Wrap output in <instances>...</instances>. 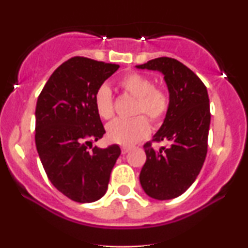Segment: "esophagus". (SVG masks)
I'll return each mask as SVG.
<instances>
[{"label": "esophagus", "mask_w": 248, "mask_h": 248, "mask_svg": "<svg viewBox=\"0 0 248 248\" xmlns=\"http://www.w3.org/2000/svg\"><path fill=\"white\" fill-rule=\"evenodd\" d=\"M129 150H130V147L129 146H122L121 147L122 154H127L128 152H129Z\"/></svg>", "instance_id": "obj_1"}]
</instances>
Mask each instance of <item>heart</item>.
<instances>
[{"instance_id": "obj_1", "label": "heart", "mask_w": 248, "mask_h": 248, "mask_svg": "<svg viewBox=\"0 0 248 248\" xmlns=\"http://www.w3.org/2000/svg\"><path fill=\"white\" fill-rule=\"evenodd\" d=\"M121 87L134 98L138 99L135 114H146L154 122H160L169 109V95L164 90L155 87L154 81L139 73H129L120 80ZM95 108L102 119L113 118L114 102L112 92L106 85L96 91L94 96ZM150 133V124L144 115H139L130 120L118 119L107 126V136L115 143L130 146L146 139Z\"/></svg>"}]
</instances>
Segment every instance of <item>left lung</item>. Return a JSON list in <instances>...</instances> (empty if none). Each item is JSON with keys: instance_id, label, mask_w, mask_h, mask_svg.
<instances>
[{"instance_id": "left-lung-1", "label": "left lung", "mask_w": 248, "mask_h": 248, "mask_svg": "<svg viewBox=\"0 0 248 248\" xmlns=\"http://www.w3.org/2000/svg\"><path fill=\"white\" fill-rule=\"evenodd\" d=\"M138 69L158 71L169 91V109L153 141H166L155 150L144 144L147 160L140 172L142 189L149 197L167 201L181 196L201 172L207 153L210 100L203 81L189 67L169 57L138 65Z\"/></svg>"}]
</instances>
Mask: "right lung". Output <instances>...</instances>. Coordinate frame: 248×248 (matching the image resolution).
I'll return each instance as SVG.
<instances>
[{
    "mask_svg": "<svg viewBox=\"0 0 248 248\" xmlns=\"http://www.w3.org/2000/svg\"><path fill=\"white\" fill-rule=\"evenodd\" d=\"M119 67L73 57L51 75L37 100L35 140L43 168L56 189L78 203H92L106 193L121 154L118 144L92 147L106 133L95 93Z\"/></svg>",
    "mask_w": 248,
    "mask_h": 248,
    "instance_id": "obj_1",
    "label": "right lung"
}]
</instances>
